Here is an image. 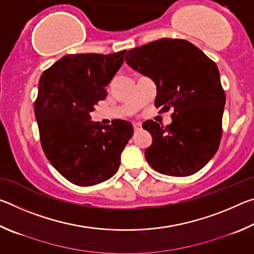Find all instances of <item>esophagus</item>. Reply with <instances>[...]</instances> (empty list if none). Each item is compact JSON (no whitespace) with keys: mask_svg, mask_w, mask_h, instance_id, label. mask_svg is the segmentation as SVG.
Listing matches in <instances>:
<instances>
[{"mask_svg":"<svg viewBox=\"0 0 254 254\" xmlns=\"http://www.w3.org/2000/svg\"><path fill=\"white\" fill-rule=\"evenodd\" d=\"M133 128H134V131H139L140 128H141V124L133 123Z\"/></svg>","mask_w":254,"mask_h":254,"instance_id":"1","label":"esophagus"}]
</instances>
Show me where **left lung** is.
<instances>
[{
  "instance_id": "left-lung-1",
  "label": "left lung",
  "mask_w": 254,
  "mask_h": 254,
  "mask_svg": "<svg viewBox=\"0 0 254 254\" xmlns=\"http://www.w3.org/2000/svg\"><path fill=\"white\" fill-rule=\"evenodd\" d=\"M126 62L157 85L156 107L174 110L173 122L142 124L152 135L145 159L158 173L186 177L216 153L222 139L225 92L218 68L189 41L163 38L128 50Z\"/></svg>"
}]
</instances>
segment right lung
<instances>
[{
    "label": "right lung",
    "instance_id": "obj_1",
    "mask_svg": "<svg viewBox=\"0 0 254 254\" xmlns=\"http://www.w3.org/2000/svg\"><path fill=\"white\" fill-rule=\"evenodd\" d=\"M126 53L66 55L40 77L34 115L42 150L54 168L77 186H94L117 174L133 135L132 124L124 120L105 127L91 121Z\"/></svg>",
    "mask_w": 254,
    "mask_h": 254
}]
</instances>
